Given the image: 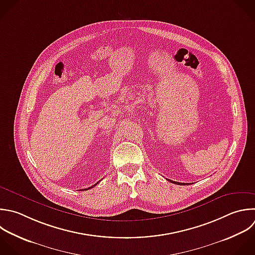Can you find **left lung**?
Returning <instances> with one entry per match:
<instances>
[{"mask_svg":"<svg viewBox=\"0 0 255 255\" xmlns=\"http://www.w3.org/2000/svg\"><path fill=\"white\" fill-rule=\"evenodd\" d=\"M166 179H167V178H166ZM167 180H168V181H170V182H172V183H174V184H179V185H182V184H183V185H184V184H186V185H187V184H190V183H181V182H176V181H173V180H170V179H167Z\"/></svg>","mask_w":255,"mask_h":255,"instance_id":"obj_1","label":"left lung"}]
</instances>
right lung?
Wrapping results in <instances>:
<instances>
[{
	"mask_svg": "<svg viewBox=\"0 0 255 255\" xmlns=\"http://www.w3.org/2000/svg\"><path fill=\"white\" fill-rule=\"evenodd\" d=\"M97 184H98V182H97V183H96V184H94V185H93V186H96V185H97ZM93 186H91V187H89V188H85V190H88V189H90V188H93ZM81 190H83V189H81Z\"/></svg>",
	"mask_w": 255,
	"mask_h": 255,
	"instance_id": "add662e5",
	"label": "right lung"
}]
</instances>
